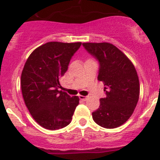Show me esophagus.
<instances>
[{
  "label": "esophagus",
  "mask_w": 160,
  "mask_h": 160,
  "mask_svg": "<svg viewBox=\"0 0 160 160\" xmlns=\"http://www.w3.org/2000/svg\"><path fill=\"white\" fill-rule=\"evenodd\" d=\"M88 96H79V99L80 100H82V101H87L88 100Z\"/></svg>",
  "instance_id": "34e87169"
}]
</instances>
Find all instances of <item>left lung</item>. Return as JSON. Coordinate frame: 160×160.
Segmentation results:
<instances>
[{
    "label": "left lung",
    "mask_w": 160,
    "mask_h": 160,
    "mask_svg": "<svg viewBox=\"0 0 160 160\" xmlns=\"http://www.w3.org/2000/svg\"><path fill=\"white\" fill-rule=\"evenodd\" d=\"M100 64L98 80L104 82L105 97L92 113L95 122L115 128L128 121L138 102L140 83L133 64L122 51L108 42L82 43Z\"/></svg>",
    "instance_id": "1"
}]
</instances>
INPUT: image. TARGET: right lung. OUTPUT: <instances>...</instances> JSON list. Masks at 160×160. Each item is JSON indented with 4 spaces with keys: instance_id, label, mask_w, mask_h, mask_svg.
<instances>
[{
    "instance_id": "add662e5",
    "label": "right lung",
    "mask_w": 160,
    "mask_h": 160,
    "mask_svg": "<svg viewBox=\"0 0 160 160\" xmlns=\"http://www.w3.org/2000/svg\"><path fill=\"white\" fill-rule=\"evenodd\" d=\"M81 44L47 42L35 49L25 63L21 74L23 100L34 120L44 128L57 130L71 122L79 98L62 92L59 82Z\"/></svg>"
}]
</instances>
